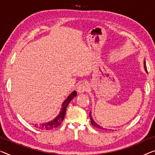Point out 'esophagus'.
<instances>
[{"mask_svg": "<svg viewBox=\"0 0 155 155\" xmlns=\"http://www.w3.org/2000/svg\"><path fill=\"white\" fill-rule=\"evenodd\" d=\"M88 89H89V84L87 82H83L78 85V87H77V91L78 93L82 94V93L87 91Z\"/></svg>", "mask_w": 155, "mask_h": 155, "instance_id": "34e87169", "label": "esophagus"}]
</instances>
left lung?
<instances>
[{
  "label": "left lung",
  "instance_id": "obj_1",
  "mask_svg": "<svg viewBox=\"0 0 155 155\" xmlns=\"http://www.w3.org/2000/svg\"><path fill=\"white\" fill-rule=\"evenodd\" d=\"M143 65H144V69H145V71H146V73H147V67H146V61L144 60V63H143ZM89 116H90V118H91V125L94 126V127H96L97 129H99V130H108L107 128L104 127V126L102 125L101 124H99V123H97L96 121H95L94 119H93L92 116H91V112L90 111L89 112ZM114 131V130H113Z\"/></svg>",
  "mask_w": 155,
  "mask_h": 155
}]
</instances>
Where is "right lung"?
I'll list each match as a JSON object with an SVG mask.
<instances>
[{"mask_svg": "<svg viewBox=\"0 0 155 155\" xmlns=\"http://www.w3.org/2000/svg\"><path fill=\"white\" fill-rule=\"evenodd\" d=\"M76 95H77V92L75 91H73L71 94H69V96L66 97V99L63 102V103L61 104V107L60 110H59V114L55 116V117L52 119V120L44 123H32V125L34 126L35 127L37 128V129L42 130H51L59 127L64 120V116H65L66 114V107H67L68 104H69L71 100L76 96Z\"/></svg>", "mask_w": 155, "mask_h": 155, "instance_id": "1", "label": "right lung"}]
</instances>
